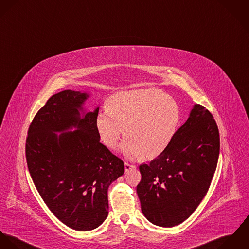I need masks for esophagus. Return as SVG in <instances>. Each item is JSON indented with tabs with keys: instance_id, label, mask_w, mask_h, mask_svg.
Segmentation results:
<instances>
[{
	"instance_id": "34e87169",
	"label": "esophagus",
	"mask_w": 249,
	"mask_h": 249,
	"mask_svg": "<svg viewBox=\"0 0 249 249\" xmlns=\"http://www.w3.org/2000/svg\"><path fill=\"white\" fill-rule=\"evenodd\" d=\"M124 167H125V171H129V170H132V169L136 168L135 165L130 164V163H128V162H125V163H124Z\"/></svg>"
}]
</instances>
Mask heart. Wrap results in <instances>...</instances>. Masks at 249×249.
<instances>
[{
	"instance_id": "b5f03b06",
	"label": "heart",
	"mask_w": 249,
	"mask_h": 249,
	"mask_svg": "<svg viewBox=\"0 0 249 249\" xmlns=\"http://www.w3.org/2000/svg\"><path fill=\"white\" fill-rule=\"evenodd\" d=\"M176 100L156 89H139L115 93L108 110L98 111L95 128L102 143L115 149L122 136L120 151L128 159L161 155L174 138L179 121Z\"/></svg>"
}]
</instances>
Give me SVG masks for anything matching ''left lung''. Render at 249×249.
<instances>
[{
	"label": "left lung",
	"instance_id": "1",
	"mask_svg": "<svg viewBox=\"0 0 249 249\" xmlns=\"http://www.w3.org/2000/svg\"><path fill=\"white\" fill-rule=\"evenodd\" d=\"M220 155L213 115L195 104L165 151L139 166L141 211L155 225L173 227L188 219L207 192Z\"/></svg>",
	"mask_w": 249,
	"mask_h": 249
}]
</instances>
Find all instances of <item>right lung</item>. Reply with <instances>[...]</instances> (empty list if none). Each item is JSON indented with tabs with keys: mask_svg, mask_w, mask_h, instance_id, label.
<instances>
[{
	"mask_svg": "<svg viewBox=\"0 0 249 249\" xmlns=\"http://www.w3.org/2000/svg\"><path fill=\"white\" fill-rule=\"evenodd\" d=\"M89 92L63 90L37 112L28 129V171L40 196L58 220L89 231L109 214L108 189L124 174L123 161L100 142L97 106L84 107Z\"/></svg>",
	"mask_w": 249,
	"mask_h": 249,
	"instance_id": "right-lung-1",
	"label": "right lung"
}]
</instances>
